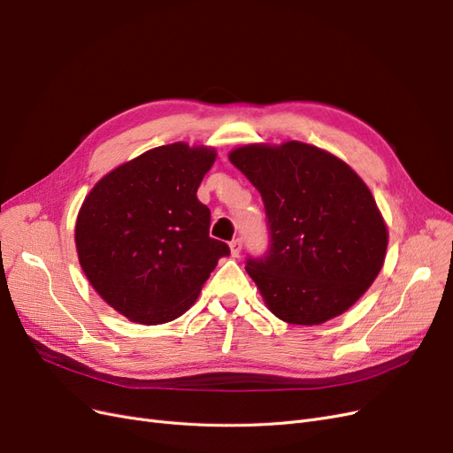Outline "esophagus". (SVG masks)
Masks as SVG:
<instances>
[{"instance_id":"34e87169","label":"esophagus","mask_w":453,"mask_h":453,"mask_svg":"<svg viewBox=\"0 0 453 453\" xmlns=\"http://www.w3.org/2000/svg\"><path fill=\"white\" fill-rule=\"evenodd\" d=\"M228 245H230V255H232V257H240V252H242V240H232Z\"/></svg>"}]
</instances>
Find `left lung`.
<instances>
[{
	"instance_id": "obj_1",
	"label": "left lung",
	"mask_w": 453,
	"mask_h": 453,
	"mask_svg": "<svg viewBox=\"0 0 453 453\" xmlns=\"http://www.w3.org/2000/svg\"><path fill=\"white\" fill-rule=\"evenodd\" d=\"M228 159L265 206L271 247L245 269L267 309L292 325H319L351 309L377 279L388 245L363 178L301 141L243 144Z\"/></svg>"
}]
</instances>
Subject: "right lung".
I'll list each match as a JSON object with an SVG mask.
<instances>
[{
  "mask_svg": "<svg viewBox=\"0 0 453 453\" xmlns=\"http://www.w3.org/2000/svg\"><path fill=\"white\" fill-rule=\"evenodd\" d=\"M217 157L211 147L173 142L100 178L76 219L87 280L119 314L141 325L182 316L226 243L210 238V210L196 189Z\"/></svg>",
  "mask_w": 453,
  "mask_h": 453,
  "instance_id": "add662e5",
  "label": "right lung"
}]
</instances>
